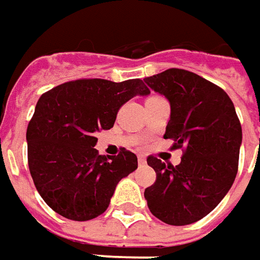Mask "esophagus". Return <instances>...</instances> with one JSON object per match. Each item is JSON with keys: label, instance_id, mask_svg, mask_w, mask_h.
I'll return each instance as SVG.
<instances>
[{"label": "esophagus", "instance_id": "esophagus-1", "mask_svg": "<svg viewBox=\"0 0 260 260\" xmlns=\"http://www.w3.org/2000/svg\"><path fill=\"white\" fill-rule=\"evenodd\" d=\"M138 162H139L141 165H144L145 162H146V158H145L144 155H141V153H139V155H138Z\"/></svg>", "mask_w": 260, "mask_h": 260}]
</instances>
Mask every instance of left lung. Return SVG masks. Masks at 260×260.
<instances>
[{
  "instance_id": "1",
  "label": "left lung",
  "mask_w": 260,
  "mask_h": 260,
  "mask_svg": "<svg viewBox=\"0 0 260 260\" xmlns=\"http://www.w3.org/2000/svg\"><path fill=\"white\" fill-rule=\"evenodd\" d=\"M144 81L171 104L164 138L174 141L171 149L183 148L176 167L146 158L156 181L145 189V199L162 222L189 225L213 211L231 189L238 174L241 122L228 93L190 71L171 68Z\"/></svg>"
}]
</instances>
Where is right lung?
<instances>
[{
    "mask_svg": "<svg viewBox=\"0 0 260 260\" xmlns=\"http://www.w3.org/2000/svg\"><path fill=\"white\" fill-rule=\"evenodd\" d=\"M149 92L142 79L86 78L42 93L26 128L28 167L52 211L79 222L107 211L118 182L137 169L138 158L125 148L115 156L100 155L95 132L112 128L125 102Z\"/></svg>",
    "mask_w": 260,
    "mask_h": 260,
    "instance_id": "obj_1",
    "label": "right lung"
}]
</instances>
